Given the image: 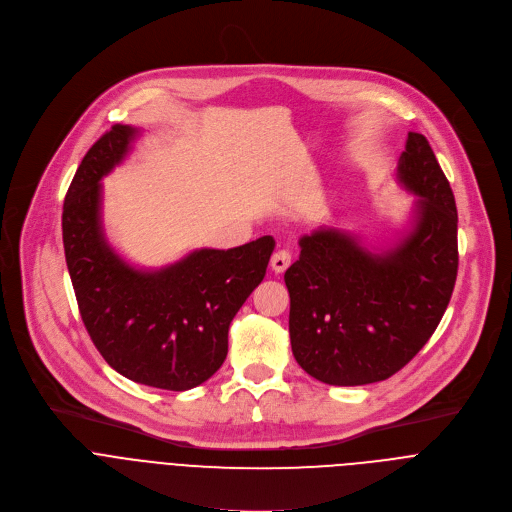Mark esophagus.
Masks as SVG:
<instances>
[{
	"label": "esophagus",
	"instance_id": "obj_1",
	"mask_svg": "<svg viewBox=\"0 0 512 512\" xmlns=\"http://www.w3.org/2000/svg\"><path fill=\"white\" fill-rule=\"evenodd\" d=\"M291 265V253L287 249H279L271 257V269L275 273H283Z\"/></svg>",
	"mask_w": 512,
	"mask_h": 512
}]
</instances>
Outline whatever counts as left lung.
<instances>
[{
	"label": "left lung",
	"instance_id": "obj_1",
	"mask_svg": "<svg viewBox=\"0 0 512 512\" xmlns=\"http://www.w3.org/2000/svg\"><path fill=\"white\" fill-rule=\"evenodd\" d=\"M399 184L419 196L415 221L393 247L371 253L338 229L300 239L283 279L289 340L314 379L356 387L385 381L425 346L458 275V210L429 141L409 131Z\"/></svg>",
	"mask_w": 512,
	"mask_h": 512
}]
</instances>
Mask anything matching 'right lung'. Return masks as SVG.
<instances>
[{
  "label": "right lung",
  "mask_w": 512,
  "mask_h": 512,
  "mask_svg": "<svg viewBox=\"0 0 512 512\" xmlns=\"http://www.w3.org/2000/svg\"><path fill=\"white\" fill-rule=\"evenodd\" d=\"M137 135L117 123L83 158L62 208L64 257L85 328L109 367L139 385L188 391L221 369L229 326L263 281L275 241L196 249L156 271L125 263L103 233L101 178Z\"/></svg>",
  "instance_id": "add662e5"
}]
</instances>
